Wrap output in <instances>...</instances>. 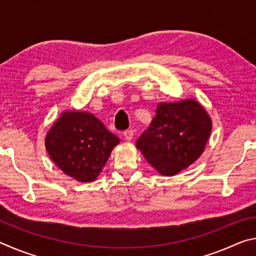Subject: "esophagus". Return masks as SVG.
Returning a JSON list of instances; mask_svg holds the SVG:
<instances>
[{
	"label": "esophagus",
	"mask_w": 256,
	"mask_h": 256,
	"mask_svg": "<svg viewBox=\"0 0 256 256\" xmlns=\"http://www.w3.org/2000/svg\"><path fill=\"white\" fill-rule=\"evenodd\" d=\"M123 136L126 141H131L132 138H133V131H132V130H126V131H124Z\"/></svg>",
	"instance_id": "1"
}]
</instances>
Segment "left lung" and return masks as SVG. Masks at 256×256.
Wrapping results in <instances>:
<instances>
[{
  "label": "left lung",
  "mask_w": 256,
  "mask_h": 256,
  "mask_svg": "<svg viewBox=\"0 0 256 256\" xmlns=\"http://www.w3.org/2000/svg\"><path fill=\"white\" fill-rule=\"evenodd\" d=\"M211 128L210 116L194 99L160 102L136 148L160 174L174 176L202 154Z\"/></svg>",
  "instance_id": "obj_1"
}]
</instances>
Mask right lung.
Masks as SVG:
<instances>
[{
  "label": "right lung",
  "mask_w": 256,
  "mask_h": 256,
  "mask_svg": "<svg viewBox=\"0 0 256 256\" xmlns=\"http://www.w3.org/2000/svg\"><path fill=\"white\" fill-rule=\"evenodd\" d=\"M120 138L90 112H64L47 133L45 146L52 160L79 182H94Z\"/></svg>",
  "instance_id": "right-lung-1"
}]
</instances>
